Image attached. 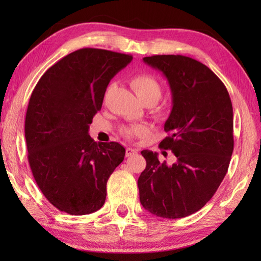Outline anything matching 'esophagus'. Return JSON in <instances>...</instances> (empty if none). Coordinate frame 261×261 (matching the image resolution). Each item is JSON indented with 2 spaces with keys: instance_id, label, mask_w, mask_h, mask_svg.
<instances>
[{
  "instance_id": "obj_1",
  "label": "esophagus",
  "mask_w": 261,
  "mask_h": 261,
  "mask_svg": "<svg viewBox=\"0 0 261 261\" xmlns=\"http://www.w3.org/2000/svg\"><path fill=\"white\" fill-rule=\"evenodd\" d=\"M137 150L136 149H132V148H126V150H125V156L126 157H132V156H135V154H137Z\"/></svg>"
}]
</instances>
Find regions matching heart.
<instances>
[{"label":"heart","instance_id":"b5f03b06","mask_svg":"<svg viewBox=\"0 0 261 261\" xmlns=\"http://www.w3.org/2000/svg\"><path fill=\"white\" fill-rule=\"evenodd\" d=\"M131 86L136 92L137 96L140 98V101L143 104L152 105L153 112L160 115L164 113V108L154 105L158 99L162 96L163 87L162 84L158 82L157 79H154L153 76L148 74H141L137 75L131 80ZM143 132V126L139 124L134 125H127L122 129V134H123L126 138H134L136 136H139Z\"/></svg>","mask_w":261,"mask_h":261}]
</instances>
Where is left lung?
<instances>
[{
	"label": "left lung",
	"instance_id": "obj_1",
	"mask_svg": "<svg viewBox=\"0 0 261 261\" xmlns=\"http://www.w3.org/2000/svg\"><path fill=\"white\" fill-rule=\"evenodd\" d=\"M145 64L167 79L173 108L160 147L170 149L173 165L158 153L142 150L147 166L139 187L148 212L179 219L201 210L215 194L228 171L233 151V110L228 90L207 66L180 55L145 57Z\"/></svg>",
	"mask_w": 261,
	"mask_h": 261
}]
</instances>
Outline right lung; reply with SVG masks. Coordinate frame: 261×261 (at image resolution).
Wrapping results in <instances>:
<instances>
[{
    "label": "right lung",
    "mask_w": 261,
    "mask_h": 261,
    "mask_svg": "<svg viewBox=\"0 0 261 261\" xmlns=\"http://www.w3.org/2000/svg\"><path fill=\"white\" fill-rule=\"evenodd\" d=\"M131 60L130 55L80 49L51 66L31 94L24 124L28 160L38 187L62 212L90 214L105 203L108 179L125 149L95 142L88 129L110 81Z\"/></svg>",
    "instance_id": "1"
}]
</instances>
